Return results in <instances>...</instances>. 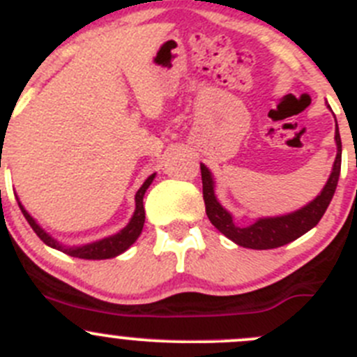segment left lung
Returning <instances> with one entry per match:
<instances>
[{
	"mask_svg": "<svg viewBox=\"0 0 357 357\" xmlns=\"http://www.w3.org/2000/svg\"><path fill=\"white\" fill-rule=\"evenodd\" d=\"M335 139L338 153H336L333 172H331L324 190L320 192V195H317V199H313L310 204L294 211V213L282 215V217L259 218L255 224L245 227L236 226L233 222V217L218 204L217 197H215L213 179H211L210 171L204 165H201L202 199H204V206H206V215L210 218V222L220 233L226 234L227 238L233 240L238 245L247 247V249H275V247L287 245V243L297 240L298 236H303L311 227L319 224V220L326 213L327 206H329L331 199L335 195L336 185H338L340 169H342V139H340L338 124H336Z\"/></svg>",
	"mask_w": 357,
	"mask_h": 357,
	"instance_id": "left-lung-1",
	"label": "left lung"
}]
</instances>
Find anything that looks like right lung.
<instances>
[{"label": "right lung", "mask_w": 357, "mask_h": 357, "mask_svg": "<svg viewBox=\"0 0 357 357\" xmlns=\"http://www.w3.org/2000/svg\"><path fill=\"white\" fill-rule=\"evenodd\" d=\"M153 178H155V174H151L149 178L144 181V185L140 186L139 192H137V195H135V202H137V208H135V213H133V217H131L130 224H128V226L124 227L123 231H119L117 234H114V236H108V238H102V240H99V242L89 243V245L70 247V249L60 245L56 240L51 238L46 231L38 227V224L35 222L33 218H31V215L28 213L24 208H22L21 202H19V208H21L22 215H24V218H26L28 224L31 226V229L37 233L38 238L43 240L46 245L54 247V249L62 250V252H66V255L75 256V258H82V259L115 258V256L123 255L124 250H126L128 247H130L131 243L135 242V240L139 238L140 233H142L144 222H146V210H144V194H146V190L149 188L151 183H153Z\"/></svg>", "instance_id": "obj_1"}]
</instances>
